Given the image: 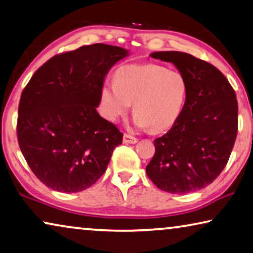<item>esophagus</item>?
I'll return each mask as SVG.
<instances>
[{
  "mask_svg": "<svg viewBox=\"0 0 253 253\" xmlns=\"http://www.w3.org/2000/svg\"><path fill=\"white\" fill-rule=\"evenodd\" d=\"M123 141H124V143H128V144H135V143H137L138 139L136 137L131 136V135H129V134H124Z\"/></svg>",
  "mask_w": 253,
  "mask_h": 253,
  "instance_id": "1",
  "label": "esophagus"
}]
</instances>
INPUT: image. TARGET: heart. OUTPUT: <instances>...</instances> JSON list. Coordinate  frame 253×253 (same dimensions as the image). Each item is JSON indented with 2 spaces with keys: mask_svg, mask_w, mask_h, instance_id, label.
Instances as JSON below:
<instances>
[{
  "mask_svg": "<svg viewBox=\"0 0 253 253\" xmlns=\"http://www.w3.org/2000/svg\"><path fill=\"white\" fill-rule=\"evenodd\" d=\"M187 83L179 71L156 63L127 65L116 71L115 81L101 87V108L105 118L116 122L134 103V123L152 131L168 129L182 112Z\"/></svg>",
  "mask_w": 253,
  "mask_h": 253,
  "instance_id": "heart-1",
  "label": "heart"
}]
</instances>
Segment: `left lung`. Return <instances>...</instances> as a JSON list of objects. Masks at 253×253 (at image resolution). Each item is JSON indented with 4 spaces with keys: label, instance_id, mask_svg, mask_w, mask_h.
I'll return each instance as SVG.
<instances>
[{
    "label": "left lung",
    "instance_id": "obj_1",
    "mask_svg": "<svg viewBox=\"0 0 253 253\" xmlns=\"http://www.w3.org/2000/svg\"><path fill=\"white\" fill-rule=\"evenodd\" d=\"M151 56L174 63L187 83V94L176 123L154 139L156 152L146 175L168 193L201 190L224 170L234 146L239 125L235 90L220 70L193 55L164 51Z\"/></svg>",
    "mask_w": 253,
    "mask_h": 253
}]
</instances>
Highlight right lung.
<instances>
[{"mask_svg":"<svg viewBox=\"0 0 253 253\" xmlns=\"http://www.w3.org/2000/svg\"><path fill=\"white\" fill-rule=\"evenodd\" d=\"M128 55L92 44L47 60L21 93L17 137L37 178L63 193L84 191L107 170L123 133L96 111L105 75Z\"/></svg>","mask_w":253,"mask_h":253,"instance_id":"obj_1","label":"right lung"}]
</instances>
